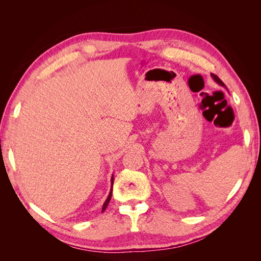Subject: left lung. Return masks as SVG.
Instances as JSON below:
<instances>
[{
    "instance_id": "8db88e82",
    "label": "left lung",
    "mask_w": 261,
    "mask_h": 261,
    "mask_svg": "<svg viewBox=\"0 0 261 261\" xmlns=\"http://www.w3.org/2000/svg\"><path fill=\"white\" fill-rule=\"evenodd\" d=\"M211 76H212V78L213 80H215L219 85H221V86H224L225 87V85H224V83L220 80V78L217 76V75H215V74H211Z\"/></svg>"
}]
</instances>
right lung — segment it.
<instances>
[{
    "label": "right lung",
    "mask_w": 261,
    "mask_h": 261,
    "mask_svg": "<svg viewBox=\"0 0 261 261\" xmlns=\"http://www.w3.org/2000/svg\"><path fill=\"white\" fill-rule=\"evenodd\" d=\"M111 181H112V187H113V176H112V179H111ZM111 197H112V188H111V192H110V195H109V197H108V198H107L106 202L103 203V207H102V212H103V211L106 210V208L108 207V204H109L110 200H111Z\"/></svg>",
    "instance_id": "obj_1"
}]
</instances>
